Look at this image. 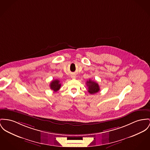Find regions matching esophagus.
<instances>
[{"label":"esophagus","mask_w":150,"mask_h":150,"mask_svg":"<svg viewBox=\"0 0 150 150\" xmlns=\"http://www.w3.org/2000/svg\"><path fill=\"white\" fill-rule=\"evenodd\" d=\"M76 76L75 75H73V76H71V78L72 79H76Z\"/></svg>","instance_id":"esophagus-1"}]
</instances>
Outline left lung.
<instances>
[{
  "mask_svg": "<svg viewBox=\"0 0 150 150\" xmlns=\"http://www.w3.org/2000/svg\"><path fill=\"white\" fill-rule=\"evenodd\" d=\"M86 85L88 87V92L91 94H93L97 92H98L100 90V86L98 84L93 81L89 80L86 81Z\"/></svg>",
  "mask_w": 150,
  "mask_h": 150,
  "instance_id": "1",
  "label": "left lung"
}]
</instances>
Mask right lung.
I'll return each instance as SVG.
<instances>
[{
  "label": "right lung",
  "instance_id": "1",
  "mask_svg": "<svg viewBox=\"0 0 150 150\" xmlns=\"http://www.w3.org/2000/svg\"><path fill=\"white\" fill-rule=\"evenodd\" d=\"M61 86V85L60 83V81L58 80H53L50 83V89L54 92H56L59 90Z\"/></svg>",
  "mask_w": 150,
  "mask_h": 150
}]
</instances>
